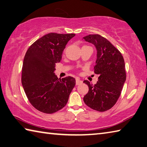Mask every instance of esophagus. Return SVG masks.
I'll return each instance as SVG.
<instances>
[{
  "mask_svg": "<svg viewBox=\"0 0 147 147\" xmlns=\"http://www.w3.org/2000/svg\"><path fill=\"white\" fill-rule=\"evenodd\" d=\"M82 83V81L80 80V79L79 78H76V85H78L80 84H81Z\"/></svg>",
  "mask_w": 147,
  "mask_h": 147,
  "instance_id": "obj_1",
  "label": "esophagus"
}]
</instances>
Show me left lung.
<instances>
[{"mask_svg":"<svg viewBox=\"0 0 147 147\" xmlns=\"http://www.w3.org/2000/svg\"><path fill=\"white\" fill-rule=\"evenodd\" d=\"M84 39L96 48L97 60L94 70L99 75L95 85L84 81L89 87L84 101L93 110L105 112L115 105L126 80L123 57L118 49L100 34H89Z\"/></svg>","mask_w":147,"mask_h":147,"instance_id":"8db88e82","label":"left lung"}]
</instances>
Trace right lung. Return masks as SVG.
Masks as SVG:
<instances>
[{"instance_id": "1", "label": "right lung", "mask_w": 147, "mask_h": 147, "mask_svg": "<svg viewBox=\"0 0 147 147\" xmlns=\"http://www.w3.org/2000/svg\"><path fill=\"white\" fill-rule=\"evenodd\" d=\"M75 34L50 33L37 40L26 52L22 84L29 102L37 110L53 114L64 107L75 86L73 77L58 79L56 63L60 62L66 44Z\"/></svg>"}]
</instances>
